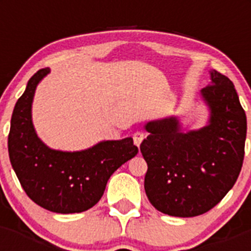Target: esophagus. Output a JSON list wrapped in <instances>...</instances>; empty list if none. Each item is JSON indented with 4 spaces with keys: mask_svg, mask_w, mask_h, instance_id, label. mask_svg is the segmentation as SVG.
Listing matches in <instances>:
<instances>
[{
    "mask_svg": "<svg viewBox=\"0 0 251 251\" xmlns=\"http://www.w3.org/2000/svg\"><path fill=\"white\" fill-rule=\"evenodd\" d=\"M143 138H145V136H143V133H141V132H137L133 134V141H134V145H136L137 147H139V146H141Z\"/></svg>",
    "mask_w": 251,
    "mask_h": 251,
    "instance_id": "obj_1",
    "label": "esophagus"
}]
</instances>
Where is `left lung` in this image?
<instances>
[{
  "label": "left lung",
  "instance_id": "obj_1",
  "mask_svg": "<svg viewBox=\"0 0 251 251\" xmlns=\"http://www.w3.org/2000/svg\"><path fill=\"white\" fill-rule=\"evenodd\" d=\"M201 90L210 109L205 127L182 132L176 117L148 122L141 152L148 166L145 190L158 211L194 217L211 210L243 167L247 115L232 81L216 70Z\"/></svg>",
  "mask_w": 251,
  "mask_h": 251
}]
</instances>
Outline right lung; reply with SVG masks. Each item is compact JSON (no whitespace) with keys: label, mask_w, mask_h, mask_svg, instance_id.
I'll return each instance as SVG.
<instances>
[{"label":"right lung","mask_w":251,"mask_h":251,"mask_svg":"<svg viewBox=\"0 0 251 251\" xmlns=\"http://www.w3.org/2000/svg\"><path fill=\"white\" fill-rule=\"evenodd\" d=\"M50 73L45 68L28 80L11 118L8 156L31 200L49 211H86L101 199L109 177L138 153L130 137L103 141L76 152L51 150L35 132L31 106L37 84Z\"/></svg>","instance_id":"right-lung-1"}]
</instances>
